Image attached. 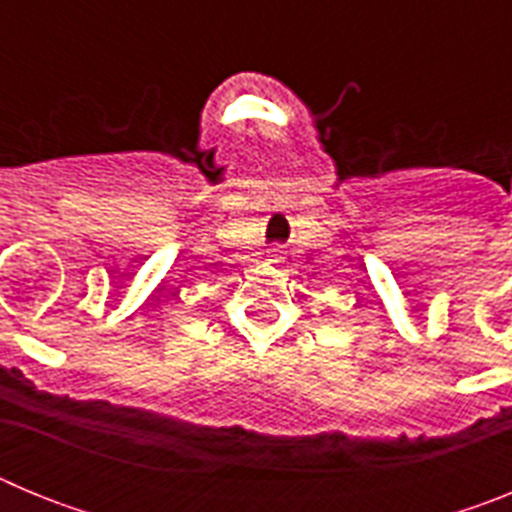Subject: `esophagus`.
I'll list each match as a JSON object with an SVG mask.
<instances>
[{
  "instance_id": "esophagus-1",
  "label": "esophagus",
  "mask_w": 512,
  "mask_h": 512,
  "mask_svg": "<svg viewBox=\"0 0 512 512\" xmlns=\"http://www.w3.org/2000/svg\"><path fill=\"white\" fill-rule=\"evenodd\" d=\"M269 261H274V264H279V261H282V246L271 248V259Z\"/></svg>"
}]
</instances>
